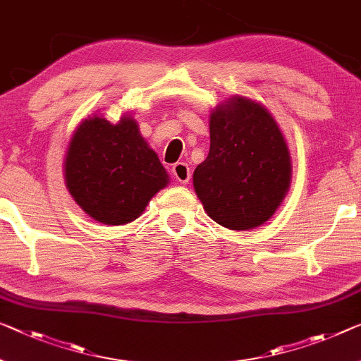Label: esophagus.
Wrapping results in <instances>:
<instances>
[{
  "label": "esophagus",
  "instance_id": "esophagus-1",
  "mask_svg": "<svg viewBox=\"0 0 361 361\" xmlns=\"http://www.w3.org/2000/svg\"><path fill=\"white\" fill-rule=\"evenodd\" d=\"M173 176L180 184H188V180H190V168L185 163H176L173 166Z\"/></svg>",
  "mask_w": 361,
  "mask_h": 361
}]
</instances>
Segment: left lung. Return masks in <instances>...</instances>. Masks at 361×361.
<instances>
[{"mask_svg":"<svg viewBox=\"0 0 361 361\" xmlns=\"http://www.w3.org/2000/svg\"><path fill=\"white\" fill-rule=\"evenodd\" d=\"M287 140L264 104L231 97L209 114V153L193 171L204 212L232 231L264 224L290 188Z\"/></svg>","mask_w":361,"mask_h":361,"instance_id":"1","label":"left lung"}]
</instances>
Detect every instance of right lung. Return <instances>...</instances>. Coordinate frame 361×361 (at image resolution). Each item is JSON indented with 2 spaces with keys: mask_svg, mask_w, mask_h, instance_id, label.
<instances>
[{
  "mask_svg": "<svg viewBox=\"0 0 361 361\" xmlns=\"http://www.w3.org/2000/svg\"><path fill=\"white\" fill-rule=\"evenodd\" d=\"M64 180L92 219L123 226L145 212L149 200L169 184V174L132 116L113 124L93 114L71 137Z\"/></svg>",
  "mask_w": 361,
  "mask_h": 361,
  "instance_id": "add662e5",
  "label": "right lung"
}]
</instances>
